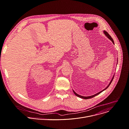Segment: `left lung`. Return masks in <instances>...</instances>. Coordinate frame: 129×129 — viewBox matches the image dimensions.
Returning a JSON list of instances; mask_svg holds the SVG:
<instances>
[{
    "label": "left lung",
    "mask_w": 129,
    "mask_h": 129,
    "mask_svg": "<svg viewBox=\"0 0 129 129\" xmlns=\"http://www.w3.org/2000/svg\"><path fill=\"white\" fill-rule=\"evenodd\" d=\"M103 33H104V34H105V36H106L109 39H110L112 42V43L114 44V41H113V39L111 38V37L110 36V34L107 32V31H103ZM118 59V58H117ZM117 62H118V60H117ZM114 75L113 76V78H112V80H111V81H110V83L109 84V85L107 86V87H105L104 89H103L102 90H101V91H99V92H98V93H96V94H95V95H91V96H81V95H79V94H77V93L73 90V91H74V93H75V95H76L77 96H78V97H79V98H82V99H90V98H93V97H94L95 96H97V95H99V93H100L101 92H102L103 91H104V90H105V89H107V88L110 86V85L111 84V83H112V81H113V79H114Z\"/></svg>",
    "instance_id": "1"
}]
</instances>
